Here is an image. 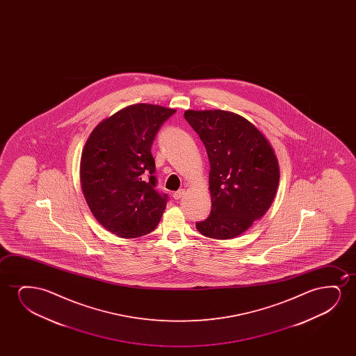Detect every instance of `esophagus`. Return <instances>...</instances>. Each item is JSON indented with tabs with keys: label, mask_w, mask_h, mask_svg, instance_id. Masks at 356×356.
Here are the masks:
<instances>
[{
	"label": "esophagus",
	"mask_w": 356,
	"mask_h": 356,
	"mask_svg": "<svg viewBox=\"0 0 356 356\" xmlns=\"http://www.w3.org/2000/svg\"><path fill=\"white\" fill-rule=\"evenodd\" d=\"M185 195V190H181L176 191V192H174V195H172V197H174V200H180L181 197L182 195Z\"/></svg>",
	"instance_id": "esophagus-1"
}]
</instances>
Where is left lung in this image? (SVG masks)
I'll return each mask as SVG.
<instances>
[{
    "label": "left lung",
    "instance_id": "left-lung-1",
    "mask_svg": "<svg viewBox=\"0 0 356 356\" xmlns=\"http://www.w3.org/2000/svg\"><path fill=\"white\" fill-rule=\"evenodd\" d=\"M209 158L211 210L195 222L209 238L243 234L273 204L280 181L273 147L252 122L226 111H186Z\"/></svg>",
    "mask_w": 356,
    "mask_h": 356
}]
</instances>
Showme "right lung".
<instances>
[{
	"mask_svg": "<svg viewBox=\"0 0 356 356\" xmlns=\"http://www.w3.org/2000/svg\"><path fill=\"white\" fill-rule=\"evenodd\" d=\"M175 109L138 103L124 108L93 129L83 147L80 180L98 222L122 238L156 229L168 195L156 190L152 145Z\"/></svg>",
	"mask_w": 356,
	"mask_h": 356,
	"instance_id": "1",
	"label": "right lung"
}]
</instances>
